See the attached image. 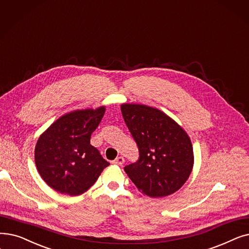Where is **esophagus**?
Segmentation results:
<instances>
[{"label":"esophagus","mask_w":249,"mask_h":249,"mask_svg":"<svg viewBox=\"0 0 249 249\" xmlns=\"http://www.w3.org/2000/svg\"><path fill=\"white\" fill-rule=\"evenodd\" d=\"M124 163V159L122 157H118L113 160V164L115 165H123Z\"/></svg>","instance_id":"1"}]
</instances>
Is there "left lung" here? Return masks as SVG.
<instances>
[{
	"instance_id": "left-lung-1",
	"label": "left lung",
	"mask_w": 249,
	"mask_h": 249,
	"mask_svg": "<svg viewBox=\"0 0 249 249\" xmlns=\"http://www.w3.org/2000/svg\"><path fill=\"white\" fill-rule=\"evenodd\" d=\"M121 112L139 154L135 163L124 168L128 177L149 197L176 192L193 167V149L186 132L151 107L124 104Z\"/></svg>"
}]
</instances>
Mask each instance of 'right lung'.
I'll list each match as a JSON object with an SVG mask.
<instances>
[{"mask_svg": "<svg viewBox=\"0 0 249 249\" xmlns=\"http://www.w3.org/2000/svg\"><path fill=\"white\" fill-rule=\"evenodd\" d=\"M105 107L71 112L53 123L36 146V165L41 178L56 191L79 196L91 187L110 164L90 144Z\"/></svg>", "mask_w": 249, "mask_h": 249, "instance_id": "add662e5", "label": "right lung"}]
</instances>
